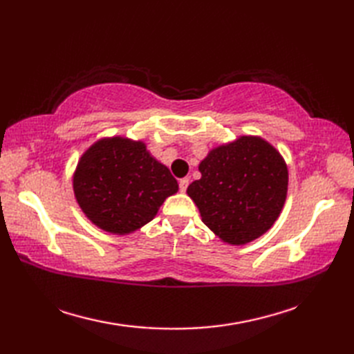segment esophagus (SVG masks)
<instances>
[{"label": "esophagus", "instance_id": "34e87169", "mask_svg": "<svg viewBox=\"0 0 354 354\" xmlns=\"http://www.w3.org/2000/svg\"><path fill=\"white\" fill-rule=\"evenodd\" d=\"M189 184H190V179L189 178H183L181 181H179V190L184 193L187 190V187H189Z\"/></svg>", "mask_w": 354, "mask_h": 354}]
</instances>
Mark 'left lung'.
<instances>
[{"label":"left lung","instance_id":"8db88e82","mask_svg":"<svg viewBox=\"0 0 354 354\" xmlns=\"http://www.w3.org/2000/svg\"><path fill=\"white\" fill-rule=\"evenodd\" d=\"M187 194L223 242L245 245L272 227L288 194V165L260 137H240L213 149Z\"/></svg>","mask_w":354,"mask_h":354}]
</instances>
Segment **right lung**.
I'll use <instances>...</instances> for the list:
<instances>
[{"instance_id": "1", "label": "right lung", "mask_w": 354, "mask_h": 354, "mask_svg": "<svg viewBox=\"0 0 354 354\" xmlns=\"http://www.w3.org/2000/svg\"><path fill=\"white\" fill-rule=\"evenodd\" d=\"M73 189L89 221L123 236L152 221L165 198L178 192V183L145 142L112 137L82 155Z\"/></svg>"}]
</instances>
